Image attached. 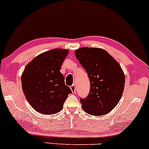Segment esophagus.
I'll use <instances>...</instances> for the list:
<instances>
[{"mask_svg":"<svg viewBox=\"0 0 149 149\" xmlns=\"http://www.w3.org/2000/svg\"><path fill=\"white\" fill-rule=\"evenodd\" d=\"M70 88H71V91H72L73 93H75V92H76V85H72L71 87H70Z\"/></svg>","mask_w":149,"mask_h":149,"instance_id":"1","label":"esophagus"}]
</instances>
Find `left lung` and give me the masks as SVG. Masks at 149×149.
I'll return each mask as SVG.
<instances>
[{"instance_id": "8db88e82", "label": "left lung", "mask_w": 149, "mask_h": 149, "mask_svg": "<svg viewBox=\"0 0 149 149\" xmlns=\"http://www.w3.org/2000/svg\"><path fill=\"white\" fill-rule=\"evenodd\" d=\"M75 55L90 81L88 97L80 100L83 109L92 116L109 113L118 104L123 92L125 77L122 68L102 48L80 47L75 51Z\"/></svg>"}]
</instances>
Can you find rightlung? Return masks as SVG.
Segmentation results:
<instances>
[{
  "instance_id": "right-lung-1",
  "label": "right lung",
  "mask_w": 149,
  "mask_h": 149,
  "mask_svg": "<svg viewBox=\"0 0 149 149\" xmlns=\"http://www.w3.org/2000/svg\"><path fill=\"white\" fill-rule=\"evenodd\" d=\"M69 54L66 49L55 48L41 53L26 66L22 74V90L30 105L45 115L62 109L71 89L65 85L60 71Z\"/></svg>"
}]
</instances>
